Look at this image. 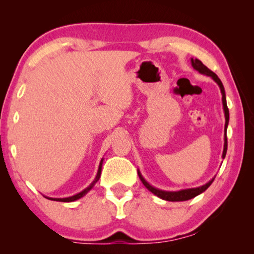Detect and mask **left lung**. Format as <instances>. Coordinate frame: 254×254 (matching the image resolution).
Listing matches in <instances>:
<instances>
[{"mask_svg": "<svg viewBox=\"0 0 254 254\" xmlns=\"http://www.w3.org/2000/svg\"><path fill=\"white\" fill-rule=\"evenodd\" d=\"M191 65L192 67L195 68L196 70H198L200 74H205L207 76H210L212 78L216 81L220 86L221 88V93H222V101H223V107H224V113H225V136H224V150H223V159L225 158V154H226V150H227V136H226V127H227V124H229V119H230V114H229V109H227V104H226V97H225V91H224V86H223L221 79L218 78L217 75L213 72L212 70L209 69V68L206 67L203 63L200 62L198 59H192L191 58ZM139 174V177L141 179V182L143 183V185L145 187H147L150 191L153 192L154 195L160 197V198L165 199V200H169V201H183V200H188V199H191L196 197L197 195L201 194V192L205 191L206 189H207L210 184L213 183L214 178L208 182L207 184H205L204 186L198 187V188H190V189H184V190H180V191H163L160 190V189H157L152 187L151 185H149L147 182H145L144 178L141 176L140 173Z\"/></svg>", "mask_w": 254, "mask_h": 254, "instance_id": "1", "label": "left lung"}]
</instances>
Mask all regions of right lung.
Masks as SVG:
<instances>
[{
  "instance_id": "add662e5",
  "label": "right lung",
  "mask_w": 254,
  "mask_h": 254,
  "mask_svg": "<svg viewBox=\"0 0 254 254\" xmlns=\"http://www.w3.org/2000/svg\"><path fill=\"white\" fill-rule=\"evenodd\" d=\"M102 163H103V159L101 160V163H100V167H98V171H97V176H96V178H95V180H94V182L91 184V186H88L87 188L86 189H84L83 191H80L79 194H77V195H74V196H71V197H67V198H48V199H53V200H56V201H74V200H76V199H79L80 197H83L85 194H87V192L91 190V189L93 188V186L94 185H95V183L97 182L98 179H100V176H101V170H102Z\"/></svg>"
}]
</instances>
